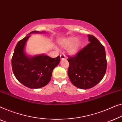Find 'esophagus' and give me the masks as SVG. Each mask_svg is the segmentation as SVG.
<instances>
[{
  "instance_id": "esophagus-1",
  "label": "esophagus",
  "mask_w": 122,
  "mask_h": 122,
  "mask_svg": "<svg viewBox=\"0 0 122 122\" xmlns=\"http://www.w3.org/2000/svg\"><path fill=\"white\" fill-rule=\"evenodd\" d=\"M60 57H61V60L65 59H66V56H65L64 54H61L60 55Z\"/></svg>"
}]
</instances>
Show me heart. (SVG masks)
Returning <instances> with one entry per match:
<instances>
[{
	"instance_id": "heart-1",
	"label": "heart",
	"mask_w": 122,
	"mask_h": 122,
	"mask_svg": "<svg viewBox=\"0 0 122 122\" xmlns=\"http://www.w3.org/2000/svg\"><path fill=\"white\" fill-rule=\"evenodd\" d=\"M59 45L64 49H67L68 52L71 55H75L78 52L81 47L80 41L76 37H68L61 40Z\"/></svg>"
}]
</instances>
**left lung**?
I'll use <instances>...</instances> for the list:
<instances>
[{
  "instance_id": "left-lung-1",
  "label": "left lung",
  "mask_w": 122,
  "mask_h": 122,
  "mask_svg": "<svg viewBox=\"0 0 122 122\" xmlns=\"http://www.w3.org/2000/svg\"><path fill=\"white\" fill-rule=\"evenodd\" d=\"M90 41L75 56H69L68 75L72 83L81 89L92 88L102 80L107 69L104 46L93 35Z\"/></svg>"
}]
</instances>
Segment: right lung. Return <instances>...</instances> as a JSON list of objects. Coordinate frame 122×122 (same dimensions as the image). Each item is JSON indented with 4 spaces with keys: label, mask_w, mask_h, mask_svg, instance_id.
<instances>
[{
    "label": "right lung",
    "mask_w": 122,
    "mask_h": 122,
    "mask_svg": "<svg viewBox=\"0 0 122 122\" xmlns=\"http://www.w3.org/2000/svg\"><path fill=\"white\" fill-rule=\"evenodd\" d=\"M44 32L33 31L16 44L11 60L12 70L20 83L30 88H41L47 85L52 71L60 63V56L51 58L45 54L34 56L27 55L25 47L30 34Z\"/></svg>",
    "instance_id": "1"
}]
</instances>
